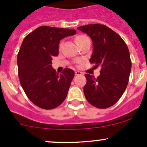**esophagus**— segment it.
Segmentation results:
<instances>
[{
    "instance_id": "esophagus-1",
    "label": "esophagus",
    "mask_w": 147,
    "mask_h": 147,
    "mask_svg": "<svg viewBox=\"0 0 147 147\" xmlns=\"http://www.w3.org/2000/svg\"><path fill=\"white\" fill-rule=\"evenodd\" d=\"M75 75H82L83 74L82 72H80V71H78V70L75 71Z\"/></svg>"
}]
</instances>
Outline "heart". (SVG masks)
<instances>
[{"instance_id":"heart-1","label":"heart","mask_w":147,"mask_h":147,"mask_svg":"<svg viewBox=\"0 0 147 147\" xmlns=\"http://www.w3.org/2000/svg\"><path fill=\"white\" fill-rule=\"evenodd\" d=\"M84 38H87V36H86V35H78V36H77L76 38H75V41H76V42H79L80 40H82ZM61 45H62V42H60V45H59V47H61Z\"/></svg>"}]
</instances>
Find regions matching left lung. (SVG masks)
<instances>
[{
	"instance_id": "1",
	"label": "left lung",
	"mask_w": 147,
	"mask_h": 147,
	"mask_svg": "<svg viewBox=\"0 0 147 147\" xmlns=\"http://www.w3.org/2000/svg\"><path fill=\"white\" fill-rule=\"evenodd\" d=\"M78 29L92 40L90 63L102 67L97 78L84 75L87 79L84 96L92 106L106 109L119 100L128 84L131 68L128 47L117 32L105 25L90 24Z\"/></svg>"
}]
</instances>
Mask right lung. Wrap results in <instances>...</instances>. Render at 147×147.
I'll list each match as a JSON object with an SVG mask.
<instances>
[{
    "label": "right lung",
    "mask_w": 147,
    "mask_h": 147,
    "mask_svg": "<svg viewBox=\"0 0 147 147\" xmlns=\"http://www.w3.org/2000/svg\"><path fill=\"white\" fill-rule=\"evenodd\" d=\"M75 33V30L40 26L22 42L18 54L20 82L28 99L40 108L54 109L66 98L75 72L65 68L59 75L51 64L58 55L60 40Z\"/></svg>",
    "instance_id": "obj_1"
}]
</instances>
